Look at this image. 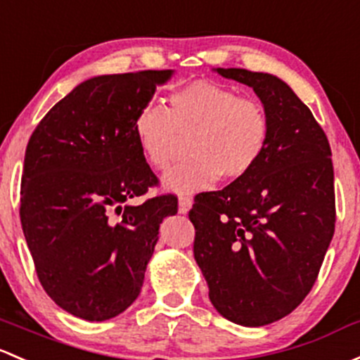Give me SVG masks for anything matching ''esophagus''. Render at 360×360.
I'll use <instances>...</instances> for the list:
<instances>
[{"label": "esophagus", "mask_w": 360, "mask_h": 360, "mask_svg": "<svg viewBox=\"0 0 360 360\" xmlns=\"http://www.w3.org/2000/svg\"><path fill=\"white\" fill-rule=\"evenodd\" d=\"M191 205H193V200H191V196H181L179 198V212L181 214H188V210L191 209Z\"/></svg>", "instance_id": "esophagus-1"}]
</instances>
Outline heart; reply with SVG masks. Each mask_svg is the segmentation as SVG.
Returning <instances> with one entry per match:
<instances>
[{"label": "heart", "instance_id": "b5f03b06", "mask_svg": "<svg viewBox=\"0 0 360 360\" xmlns=\"http://www.w3.org/2000/svg\"><path fill=\"white\" fill-rule=\"evenodd\" d=\"M134 134L143 157L165 170L190 139V160L164 176L177 193L205 190L217 179L234 183L247 177L266 155L271 119L259 100L236 89L196 81L170 94V107L148 103L136 113Z\"/></svg>", "mask_w": 360, "mask_h": 360}]
</instances>
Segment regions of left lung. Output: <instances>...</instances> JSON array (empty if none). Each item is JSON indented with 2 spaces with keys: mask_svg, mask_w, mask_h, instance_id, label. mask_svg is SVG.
<instances>
[{
  "mask_svg": "<svg viewBox=\"0 0 360 360\" xmlns=\"http://www.w3.org/2000/svg\"><path fill=\"white\" fill-rule=\"evenodd\" d=\"M217 72L253 88L269 113L271 138L247 177L195 196L188 214L193 253L217 312L241 326H266L304 302L331 243V148L307 105L281 79Z\"/></svg>",
  "mask_w": 360,
  "mask_h": 360,
  "instance_id": "left-lung-1",
  "label": "left lung"
}]
</instances>
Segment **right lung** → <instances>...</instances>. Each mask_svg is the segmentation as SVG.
I'll use <instances>...</instances> for the list:
<instances>
[{
    "label": "right lung",
    "instance_id": "add662e5",
    "mask_svg": "<svg viewBox=\"0 0 360 360\" xmlns=\"http://www.w3.org/2000/svg\"><path fill=\"white\" fill-rule=\"evenodd\" d=\"M172 70L100 75L41 119L25 148L20 222L37 279L58 307L86 321L138 298L164 217L177 212L134 134L136 113Z\"/></svg>",
    "mask_w": 360,
    "mask_h": 360
}]
</instances>
